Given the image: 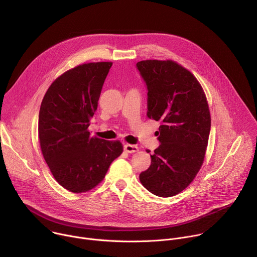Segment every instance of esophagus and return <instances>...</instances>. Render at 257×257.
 <instances>
[{
  "mask_svg": "<svg viewBox=\"0 0 257 257\" xmlns=\"http://www.w3.org/2000/svg\"><path fill=\"white\" fill-rule=\"evenodd\" d=\"M124 151L126 153H129V154H134V153H137L139 151V148L137 145H133V144H125L124 145Z\"/></svg>",
  "mask_w": 257,
  "mask_h": 257,
  "instance_id": "34e87169",
  "label": "esophagus"
}]
</instances>
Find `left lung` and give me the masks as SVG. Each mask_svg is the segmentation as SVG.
I'll list each match as a JSON object with an SVG mask.
<instances>
[{
	"instance_id": "obj_1",
	"label": "left lung",
	"mask_w": 257,
	"mask_h": 257,
	"mask_svg": "<svg viewBox=\"0 0 257 257\" xmlns=\"http://www.w3.org/2000/svg\"><path fill=\"white\" fill-rule=\"evenodd\" d=\"M136 66L148 85V117L162 122L161 145L139 179L153 194L171 197L190 185L203 164L210 131L207 99L196 77L173 60Z\"/></svg>"
}]
</instances>
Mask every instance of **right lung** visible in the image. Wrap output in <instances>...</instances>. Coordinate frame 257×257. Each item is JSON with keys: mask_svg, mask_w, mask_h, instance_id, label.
Listing matches in <instances>:
<instances>
[{"mask_svg": "<svg viewBox=\"0 0 257 257\" xmlns=\"http://www.w3.org/2000/svg\"><path fill=\"white\" fill-rule=\"evenodd\" d=\"M112 65L92 62L66 71L50 85L41 104L42 154L56 181L73 193L97 186L123 153L119 140L90 136L88 130Z\"/></svg>", "mask_w": 257, "mask_h": 257, "instance_id": "obj_1", "label": "right lung"}]
</instances>
